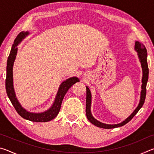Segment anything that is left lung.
<instances>
[{
	"mask_svg": "<svg viewBox=\"0 0 154 154\" xmlns=\"http://www.w3.org/2000/svg\"><path fill=\"white\" fill-rule=\"evenodd\" d=\"M134 49L135 51L137 52V55L139 57V61L140 62V65L142 67V71H143V77H142V85H141V92H140V101L139 105H138L137 107L135 109V110L132 112V114L127 118L125 120L122 122L121 123L117 124H106L105 123H102V122L98 121L94 118L92 113H91V103H92V94H91V92L89 89V88L86 86V109H85V112H86V116L88 120H89L91 123L94 125V126L102 128L105 129H110V128H118L124 126L128 122H130L131 119L133 118V117L137 113V112L139 111V109L142 107L143 104H144L145 96H146V86H147V83L148 81V77H149V69H148V64H147V49H146L145 45L143 43L139 42V41H135L134 45Z\"/></svg>",
	"mask_w": 154,
	"mask_h": 154,
	"instance_id": "1",
	"label": "left lung"
}]
</instances>
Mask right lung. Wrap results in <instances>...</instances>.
<instances>
[{
	"mask_svg": "<svg viewBox=\"0 0 154 154\" xmlns=\"http://www.w3.org/2000/svg\"><path fill=\"white\" fill-rule=\"evenodd\" d=\"M29 32L28 31H22L17 36L16 38L14 41L12 48L10 51L9 56L7 60V75L6 80H5V87H6V92L7 96L11 100L12 105H14L15 110L17 113L24 119L35 122H46L51 121L58 116L61 107L62 102L63 100L65 94L67 92L72 85H73L75 83L79 82V79L76 77H72L69 78L66 80L62 82L58 88V92L56 96L55 100L53 105L48 110L41 112V113H33L30 112L25 109L21 105L15 94L14 87V78H13V67L16 58L17 53V45L22 42L23 39L29 35Z\"/></svg>",
	"mask_w": 154,
	"mask_h": 154,
	"instance_id": "right-lung-1",
	"label": "right lung"
}]
</instances>
